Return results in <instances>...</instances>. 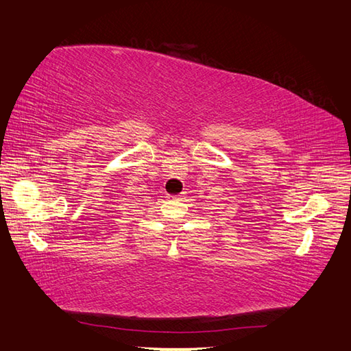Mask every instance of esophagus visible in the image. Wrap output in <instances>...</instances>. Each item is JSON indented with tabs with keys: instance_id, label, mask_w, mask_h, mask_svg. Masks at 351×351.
<instances>
[{
	"instance_id": "1",
	"label": "esophagus",
	"mask_w": 351,
	"mask_h": 351,
	"mask_svg": "<svg viewBox=\"0 0 351 351\" xmlns=\"http://www.w3.org/2000/svg\"><path fill=\"white\" fill-rule=\"evenodd\" d=\"M171 198H176V199H180L182 195H171Z\"/></svg>"
}]
</instances>
